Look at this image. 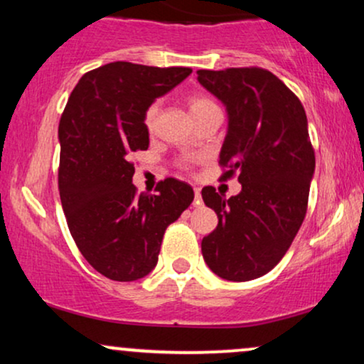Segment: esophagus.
<instances>
[{"label":"esophagus","mask_w":364,"mask_h":364,"mask_svg":"<svg viewBox=\"0 0 364 364\" xmlns=\"http://www.w3.org/2000/svg\"><path fill=\"white\" fill-rule=\"evenodd\" d=\"M193 205L200 207L202 205V193H200L198 188H195V198H193Z\"/></svg>","instance_id":"esophagus-1"}]
</instances>
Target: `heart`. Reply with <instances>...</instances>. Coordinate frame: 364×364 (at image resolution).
Returning <instances> with one entry per match:
<instances>
[{
	"instance_id": "heart-1",
	"label": "heart",
	"mask_w": 364,
	"mask_h": 364,
	"mask_svg": "<svg viewBox=\"0 0 364 364\" xmlns=\"http://www.w3.org/2000/svg\"><path fill=\"white\" fill-rule=\"evenodd\" d=\"M212 107H217V104L212 101V99L205 97V95H191V97L188 99V109H190V114L193 116V118L195 116H198L200 112L212 109ZM157 112H159L157 104H152V106H149L147 111H145L144 124L149 132H152L154 127H156Z\"/></svg>"
}]
</instances>
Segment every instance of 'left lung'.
Segmentation results:
<instances>
[{
    "instance_id": "1",
    "label": "left lung",
    "mask_w": 364,
    "mask_h": 364,
    "mask_svg": "<svg viewBox=\"0 0 364 364\" xmlns=\"http://www.w3.org/2000/svg\"><path fill=\"white\" fill-rule=\"evenodd\" d=\"M198 82L228 111L219 162L237 173L231 198L205 186L202 198L219 224L202 240L203 260L225 281H252L274 269L306 215L315 173L303 104L262 68L198 70Z\"/></svg>"
}]
</instances>
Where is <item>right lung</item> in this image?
<instances>
[{"label":"right lung","mask_w":364,"mask_h":364,"mask_svg":"<svg viewBox=\"0 0 364 364\" xmlns=\"http://www.w3.org/2000/svg\"><path fill=\"white\" fill-rule=\"evenodd\" d=\"M191 68L114 61L85 73L63 111L60 196L87 262L111 281H139L154 270L166 228L193 202V188L168 178L157 193H136L129 156L149 149L144 116Z\"/></svg>","instance_id":"add662e5"}]
</instances>
